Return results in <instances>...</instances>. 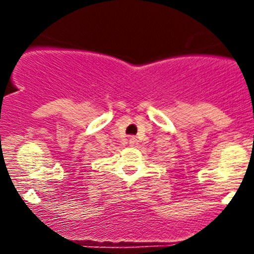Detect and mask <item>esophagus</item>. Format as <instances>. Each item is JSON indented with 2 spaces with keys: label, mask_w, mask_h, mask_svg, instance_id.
Wrapping results in <instances>:
<instances>
[{
  "label": "esophagus",
  "mask_w": 254,
  "mask_h": 254,
  "mask_svg": "<svg viewBox=\"0 0 254 254\" xmlns=\"http://www.w3.org/2000/svg\"><path fill=\"white\" fill-rule=\"evenodd\" d=\"M129 145H131V146H137V138L136 137H133V136H132V137H129Z\"/></svg>",
  "instance_id": "obj_1"
}]
</instances>
